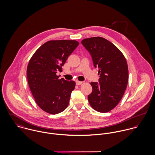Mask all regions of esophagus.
Returning <instances> with one entry per match:
<instances>
[{"mask_svg":"<svg viewBox=\"0 0 155 155\" xmlns=\"http://www.w3.org/2000/svg\"><path fill=\"white\" fill-rule=\"evenodd\" d=\"M76 84L77 85H82V82H81V81H76Z\"/></svg>","mask_w":155,"mask_h":155,"instance_id":"1","label":"esophagus"}]
</instances>
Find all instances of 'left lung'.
Returning <instances> with one entry per match:
<instances>
[{"instance_id": "left-lung-1", "label": "left lung", "mask_w": 155, "mask_h": 155, "mask_svg": "<svg viewBox=\"0 0 155 155\" xmlns=\"http://www.w3.org/2000/svg\"><path fill=\"white\" fill-rule=\"evenodd\" d=\"M81 43L90 53L100 75L98 84L91 83L92 91L88 96L89 104L95 110L108 112L117 105L127 88V60L114 45L103 38H87Z\"/></svg>"}]
</instances>
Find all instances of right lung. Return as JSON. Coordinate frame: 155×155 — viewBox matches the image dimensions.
Instances as JSON below:
<instances>
[{
  "mask_svg": "<svg viewBox=\"0 0 155 155\" xmlns=\"http://www.w3.org/2000/svg\"><path fill=\"white\" fill-rule=\"evenodd\" d=\"M79 45L76 41H49L42 45L30 58L27 68V81L38 106L43 110L56 114L68 106L76 83L59 79L68 56Z\"/></svg>",
  "mask_w": 155,
  "mask_h": 155,
  "instance_id": "add662e5",
  "label": "right lung"
}]
</instances>
